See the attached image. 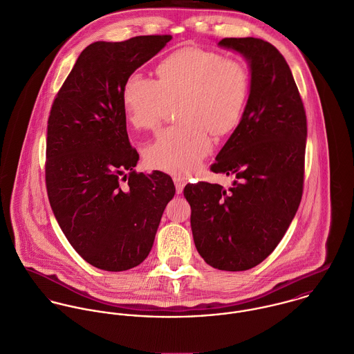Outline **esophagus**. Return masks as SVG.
Here are the masks:
<instances>
[{
	"label": "esophagus",
	"instance_id": "obj_1",
	"mask_svg": "<svg viewBox=\"0 0 354 354\" xmlns=\"http://www.w3.org/2000/svg\"><path fill=\"white\" fill-rule=\"evenodd\" d=\"M174 183H175V187H176V193L180 194V193L183 192V187H185V185H186V180H185L182 176H179V175H175V176H174Z\"/></svg>",
	"mask_w": 354,
	"mask_h": 354
}]
</instances>
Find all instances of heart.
I'll use <instances>...</instances> for the list:
<instances>
[{
	"label": "heart",
	"instance_id": "b5f03b06",
	"mask_svg": "<svg viewBox=\"0 0 354 354\" xmlns=\"http://www.w3.org/2000/svg\"><path fill=\"white\" fill-rule=\"evenodd\" d=\"M249 93V73L236 59L205 49H183L157 67V79L133 73L123 88L129 122L140 130L158 126L169 104L179 101L180 124L160 131L145 149L150 168L189 175L223 136L239 122Z\"/></svg>",
	"mask_w": 354,
	"mask_h": 354
}]
</instances>
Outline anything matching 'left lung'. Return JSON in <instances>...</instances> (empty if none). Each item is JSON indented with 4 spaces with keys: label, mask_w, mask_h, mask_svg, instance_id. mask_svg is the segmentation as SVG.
Listing matches in <instances>:
<instances>
[{
    "label": "left lung",
    "mask_w": 354,
    "mask_h": 354,
    "mask_svg": "<svg viewBox=\"0 0 354 354\" xmlns=\"http://www.w3.org/2000/svg\"><path fill=\"white\" fill-rule=\"evenodd\" d=\"M220 46L250 66V93L238 127L211 165L231 187L198 182L183 194L201 257L221 271H246L282 241L301 203L306 115L281 52L260 38H224Z\"/></svg>",
    "instance_id": "obj_1"
}]
</instances>
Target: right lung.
<instances>
[{"label":"right lung","mask_w":354,"mask_h":354,"mask_svg":"<svg viewBox=\"0 0 354 354\" xmlns=\"http://www.w3.org/2000/svg\"><path fill=\"white\" fill-rule=\"evenodd\" d=\"M171 39L142 35L88 45L50 109L45 162L49 203L72 248L104 271L141 264L175 194L169 175L134 169L140 154L129 141L123 102L129 76Z\"/></svg>","instance_id":"obj_1"}]
</instances>
